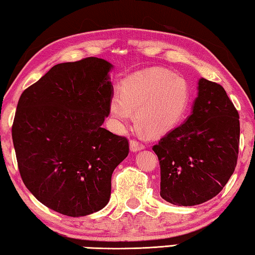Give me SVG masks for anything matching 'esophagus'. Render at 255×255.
Instances as JSON below:
<instances>
[{
	"instance_id": "esophagus-1",
	"label": "esophagus",
	"mask_w": 255,
	"mask_h": 255,
	"mask_svg": "<svg viewBox=\"0 0 255 255\" xmlns=\"http://www.w3.org/2000/svg\"><path fill=\"white\" fill-rule=\"evenodd\" d=\"M143 148H145V145H142L141 142L135 141V140H131L130 141V149L132 152H139V150H141Z\"/></svg>"
}]
</instances>
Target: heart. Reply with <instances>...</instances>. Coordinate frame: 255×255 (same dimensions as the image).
<instances>
[{"instance_id":"obj_1","label":"heart","mask_w":255,"mask_h":255,"mask_svg":"<svg viewBox=\"0 0 255 255\" xmlns=\"http://www.w3.org/2000/svg\"><path fill=\"white\" fill-rule=\"evenodd\" d=\"M190 105L186 80L171 71L152 68L125 80L121 95L109 100V114L117 130H124L133 120L150 135L168 133L184 119Z\"/></svg>"}]
</instances>
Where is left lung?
I'll use <instances>...</instances> for the list:
<instances>
[{
    "label": "left lung",
    "instance_id": "1",
    "mask_svg": "<svg viewBox=\"0 0 255 255\" xmlns=\"http://www.w3.org/2000/svg\"><path fill=\"white\" fill-rule=\"evenodd\" d=\"M239 115L221 85L200 78L191 115L153 150L161 168L160 195L177 206L200 205L223 190L235 171Z\"/></svg>",
    "mask_w": 255,
    "mask_h": 255
}]
</instances>
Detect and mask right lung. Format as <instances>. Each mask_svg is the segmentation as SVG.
<instances>
[{"label": "right lung", "instance_id": "add662e5", "mask_svg": "<svg viewBox=\"0 0 255 255\" xmlns=\"http://www.w3.org/2000/svg\"><path fill=\"white\" fill-rule=\"evenodd\" d=\"M113 64L102 58L54 65L23 92L12 125L21 179L55 212L80 217L109 202L112 175L128 141L102 128Z\"/></svg>", "mask_w": 255, "mask_h": 255}]
</instances>
